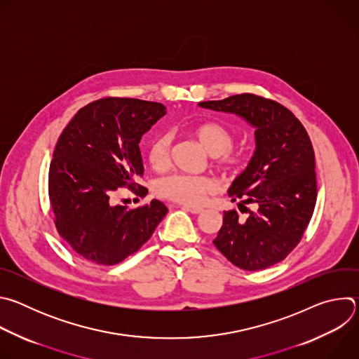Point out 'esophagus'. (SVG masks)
Listing matches in <instances>:
<instances>
[{
    "label": "esophagus",
    "mask_w": 359,
    "mask_h": 359,
    "mask_svg": "<svg viewBox=\"0 0 359 359\" xmlns=\"http://www.w3.org/2000/svg\"><path fill=\"white\" fill-rule=\"evenodd\" d=\"M183 210H186V212H190V213H193V215H198V213H201L203 212V209L201 208H196V206H186V204H183V206H180Z\"/></svg>",
    "instance_id": "1"
}]
</instances>
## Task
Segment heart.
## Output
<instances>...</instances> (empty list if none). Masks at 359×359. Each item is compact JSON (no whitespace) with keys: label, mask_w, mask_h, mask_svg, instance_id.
<instances>
[{"label":"heart","mask_w":359,"mask_h":359,"mask_svg":"<svg viewBox=\"0 0 359 359\" xmlns=\"http://www.w3.org/2000/svg\"><path fill=\"white\" fill-rule=\"evenodd\" d=\"M191 135L196 137L198 144L204 149L209 156L216 158V162L227 170H238L244 159L240 155L230 151L234 136L222 123L208 122L191 128ZM170 155V137L169 135H158L153 137L147 146V162L151 169L163 170L169 165ZM216 183L206 176H189V175H170L162 177L155 184V191L168 200L196 206L204 197L213 193Z\"/></svg>","instance_id":"obj_1"}]
</instances>
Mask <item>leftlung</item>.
<instances>
[{
	"label": "left lung",
	"mask_w": 359,
	"mask_h": 359,
	"mask_svg": "<svg viewBox=\"0 0 359 359\" xmlns=\"http://www.w3.org/2000/svg\"><path fill=\"white\" fill-rule=\"evenodd\" d=\"M198 107L237 115L255 129L254 155L229 189L233 201L243 198L255 210L245 220L236 210L223 212L213 243L238 269L271 267L298 244L314 213L317 176L310 136L287 108L252 93L200 102Z\"/></svg>",
	"instance_id": "1"
}]
</instances>
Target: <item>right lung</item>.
Instances as JSON below:
<instances>
[{
    "instance_id": "add662e5",
    "label": "right lung",
    "mask_w": 359,
    "mask_h": 359,
    "mask_svg": "<svg viewBox=\"0 0 359 359\" xmlns=\"http://www.w3.org/2000/svg\"><path fill=\"white\" fill-rule=\"evenodd\" d=\"M165 115L156 102L105 97L79 109L61 133L48 193L58 233L85 260L99 266L123 262L166 216L168 208L156 198L136 209L112 203L143 175L140 139Z\"/></svg>"
}]
</instances>
